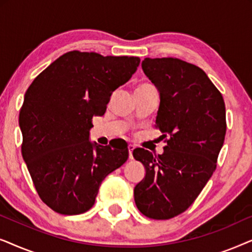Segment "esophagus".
<instances>
[{"label":"esophagus","instance_id":"esophagus-1","mask_svg":"<svg viewBox=\"0 0 252 252\" xmlns=\"http://www.w3.org/2000/svg\"><path fill=\"white\" fill-rule=\"evenodd\" d=\"M133 150H134V146L129 144L128 146V153H129V159H133Z\"/></svg>","mask_w":252,"mask_h":252}]
</instances>
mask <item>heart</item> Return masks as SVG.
Here are the masks:
<instances>
[{
	"mask_svg": "<svg viewBox=\"0 0 252 252\" xmlns=\"http://www.w3.org/2000/svg\"><path fill=\"white\" fill-rule=\"evenodd\" d=\"M146 87H150V85H148V84H142V85L137 86V87H136V89H141V88H146ZM136 89H135V91H136Z\"/></svg>",
	"mask_w": 252,
	"mask_h": 252,
	"instance_id": "heart-1",
	"label": "heart"
}]
</instances>
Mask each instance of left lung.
Listing matches in <instances>:
<instances>
[{"instance_id":"8db88e82","label":"left lung","mask_w":252,"mask_h":252,"mask_svg":"<svg viewBox=\"0 0 252 252\" xmlns=\"http://www.w3.org/2000/svg\"><path fill=\"white\" fill-rule=\"evenodd\" d=\"M142 70L159 92L156 127L166 146L161 155L137 148L146 168L134 199L148 218L163 220L190 206L217 167L226 134L222 95L202 68L178 58H144Z\"/></svg>"}]
</instances>
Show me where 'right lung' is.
I'll use <instances>...</instances> for the list:
<instances>
[{
    "label": "right lung",
    "mask_w": 252,
    "mask_h": 252,
    "mask_svg": "<svg viewBox=\"0 0 252 252\" xmlns=\"http://www.w3.org/2000/svg\"><path fill=\"white\" fill-rule=\"evenodd\" d=\"M139 57L68 51L34 79L19 112L22 155L43 203L61 215L94 205L108 174L128 158L127 144L89 141L94 116L135 73Z\"/></svg>",
    "instance_id": "right-lung-1"
}]
</instances>
